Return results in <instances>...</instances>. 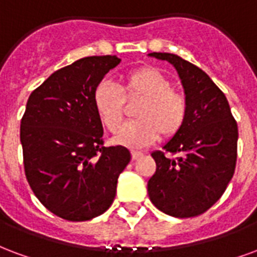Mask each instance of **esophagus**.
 Returning a JSON list of instances; mask_svg holds the SVG:
<instances>
[{"instance_id":"1","label":"esophagus","mask_w":257,"mask_h":257,"mask_svg":"<svg viewBox=\"0 0 257 257\" xmlns=\"http://www.w3.org/2000/svg\"><path fill=\"white\" fill-rule=\"evenodd\" d=\"M131 155H132V159H139V158L143 157V153L142 151H132Z\"/></svg>"}]
</instances>
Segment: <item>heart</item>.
Masks as SVG:
<instances>
[{
  "instance_id": "b5f03b06",
  "label": "heart",
  "mask_w": 257,
  "mask_h": 257,
  "mask_svg": "<svg viewBox=\"0 0 257 257\" xmlns=\"http://www.w3.org/2000/svg\"><path fill=\"white\" fill-rule=\"evenodd\" d=\"M140 96L144 102L137 110L136 121L127 123L114 138V143L128 148H143L163 138H172L187 118V100L172 90V81L154 66L129 70L122 77V88L109 80L100 81L92 92V103L100 121L115 134L122 123L123 96Z\"/></svg>"
}]
</instances>
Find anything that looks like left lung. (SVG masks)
<instances>
[{"label":"left lung","mask_w":257,"mask_h":257,"mask_svg":"<svg viewBox=\"0 0 257 257\" xmlns=\"http://www.w3.org/2000/svg\"><path fill=\"white\" fill-rule=\"evenodd\" d=\"M167 61L181 79L187 100L182 128L165 146L166 157L154 151L157 170L148 180L150 200L176 218L203 214L223 195L234 174L238 128L225 94L200 68L170 53H150Z\"/></svg>","instance_id":"left-lung-1"}]
</instances>
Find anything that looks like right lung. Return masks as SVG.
<instances>
[{
	"instance_id": "1",
	"label": "right lung",
	"mask_w": 257,
	"mask_h": 257,
	"mask_svg": "<svg viewBox=\"0 0 257 257\" xmlns=\"http://www.w3.org/2000/svg\"><path fill=\"white\" fill-rule=\"evenodd\" d=\"M115 56L84 57L56 70L30 95L20 123L27 181L47 210L72 222L107 210L131 161L122 146L104 147L92 92L118 65Z\"/></svg>"
}]
</instances>
